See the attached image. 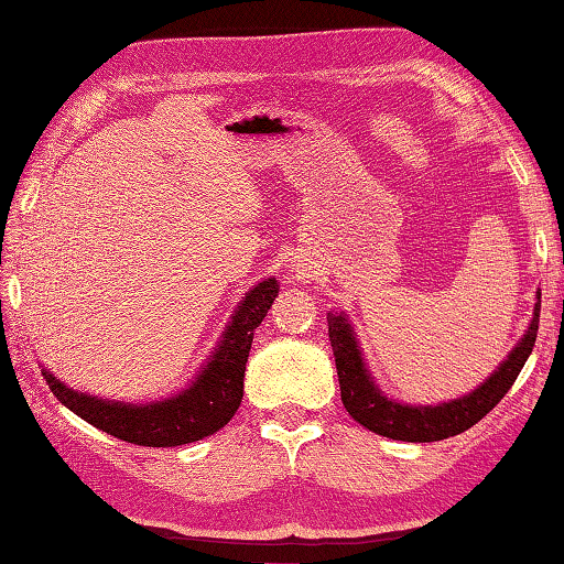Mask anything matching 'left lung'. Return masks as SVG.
Masks as SVG:
<instances>
[{
	"instance_id": "left-lung-1",
	"label": "left lung",
	"mask_w": 564,
	"mask_h": 564,
	"mask_svg": "<svg viewBox=\"0 0 564 564\" xmlns=\"http://www.w3.org/2000/svg\"><path fill=\"white\" fill-rule=\"evenodd\" d=\"M540 319V291L538 303L533 307V317L528 323L523 337L516 341V347L506 355V359L489 373L477 389L459 395V399L443 401L435 405H413L391 399L389 393L379 389L377 379L371 377L369 364L364 361L355 325L349 323L347 313H327V333L329 345L335 351L337 377L341 403L347 413L355 417L371 433L403 440V443H437L452 435H459L477 425L491 408L499 403L513 386L516 377L521 373L523 364L531 357L538 337Z\"/></svg>"
}]
</instances>
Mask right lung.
<instances>
[{"label": "right lung", "mask_w": 564, "mask_h": 564, "mask_svg": "<svg viewBox=\"0 0 564 564\" xmlns=\"http://www.w3.org/2000/svg\"><path fill=\"white\" fill-rule=\"evenodd\" d=\"M279 295V281L263 279L241 297L231 313L225 333L207 361L185 389L169 399L149 403H127L97 399V395L75 391L43 367L41 373L65 408H70L83 421L115 435L124 443L143 447H178L195 443L223 430L237 413L245 395V371L251 339L261 319L267 317Z\"/></svg>", "instance_id": "obj_1"}]
</instances>
